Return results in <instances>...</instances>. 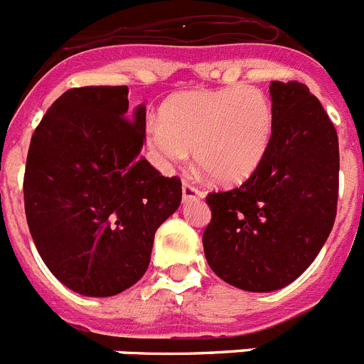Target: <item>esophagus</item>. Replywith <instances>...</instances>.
I'll use <instances>...</instances> for the list:
<instances>
[{
  "label": "esophagus",
  "mask_w": 364,
  "mask_h": 364,
  "mask_svg": "<svg viewBox=\"0 0 364 364\" xmlns=\"http://www.w3.org/2000/svg\"><path fill=\"white\" fill-rule=\"evenodd\" d=\"M182 197H184V203H189V200L203 198L204 193L198 188H195V186L189 184V182H184V184H182Z\"/></svg>",
  "instance_id": "1"
}]
</instances>
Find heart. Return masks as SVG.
Here are the masks:
<instances>
[{
    "instance_id": "heart-1",
    "label": "heart",
    "mask_w": 364,
    "mask_h": 364,
    "mask_svg": "<svg viewBox=\"0 0 364 364\" xmlns=\"http://www.w3.org/2000/svg\"><path fill=\"white\" fill-rule=\"evenodd\" d=\"M274 132L271 99L256 86L184 92L167 99L147 127V145L161 169L193 158L219 184H239L267 156Z\"/></svg>"
}]
</instances>
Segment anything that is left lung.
<instances>
[{
	"label": "left lung",
	"mask_w": 364,
	"mask_h": 364,
	"mask_svg": "<svg viewBox=\"0 0 364 364\" xmlns=\"http://www.w3.org/2000/svg\"><path fill=\"white\" fill-rule=\"evenodd\" d=\"M274 132L243 184L210 193L203 235L208 265L250 293L285 287L311 265L337 215L338 139L321 101L302 82L269 86Z\"/></svg>",
	"instance_id": "left-lung-1"
}]
</instances>
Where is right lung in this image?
I'll return each mask as SVG.
<instances>
[{"mask_svg": "<svg viewBox=\"0 0 364 364\" xmlns=\"http://www.w3.org/2000/svg\"><path fill=\"white\" fill-rule=\"evenodd\" d=\"M127 97V86L68 90L31 138L27 225L49 271L82 296L132 287L182 200L180 180L139 158L145 105L129 110Z\"/></svg>", "mask_w": 364, "mask_h": 364, "instance_id": "right-lung-1", "label": "right lung"}]
</instances>
